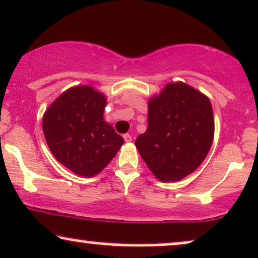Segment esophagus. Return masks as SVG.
<instances>
[{"instance_id":"esophagus-1","label":"esophagus","mask_w":258,"mask_h":258,"mask_svg":"<svg viewBox=\"0 0 258 258\" xmlns=\"http://www.w3.org/2000/svg\"><path fill=\"white\" fill-rule=\"evenodd\" d=\"M123 139H125V142L127 143L132 142V136L128 135V133H126V135H123Z\"/></svg>"}]
</instances>
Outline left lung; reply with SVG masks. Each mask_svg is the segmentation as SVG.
I'll return each instance as SVG.
<instances>
[{"instance_id": "8db88e82", "label": "left lung", "mask_w": 258, "mask_h": 258, "mask_svg": "<svg viewBox=\"0 0 258 258\" xmlns=\"http://www.w3.org/2000/svg\"><path fill=\"white\" fill-rule=\"evenodd\" d=\"M214 130L210 99L186 83H168L149 99L148 128L135 144L160 181H178L206 159Z\"/></svg>"}]
</instances>
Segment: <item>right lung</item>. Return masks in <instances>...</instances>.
<instances>
[{
	"label": "right lung",
	"mask_w": 258,
	"mask_h": 258,
	"mask_svg": "<svg viewBox=\"0 0 258 258\" xmlns=\"http://www.w3.org/2000/svg\"><path fill=\"white\" fill-rule=\"evenodd\" d=\"M107 98L91 85L72 86L43 114L51 154L74 174L91 178L114 159L123 138L104 120Z\"/></svg>",
	"instance_id": "right-lung-1"
}]
</instances>
